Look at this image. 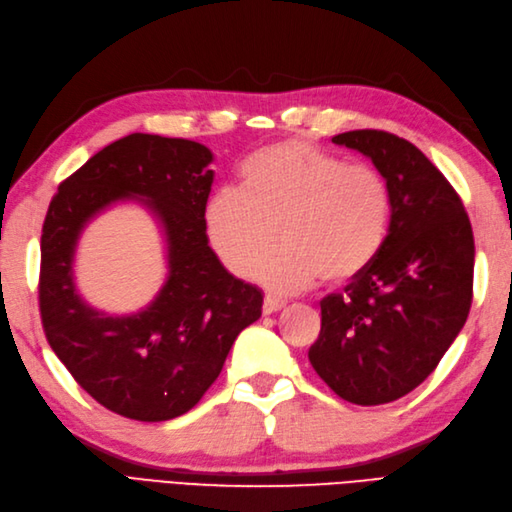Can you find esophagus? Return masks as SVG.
<instances>
[{
    "label": "esophagus",
    "instance_id": "obj_1",
    "mask_svg": "<svg viewBox=\"0 0 512 512\" xmlns=\"http://www.w3.org/2000/svg\"><path fill=\"white\" fill-rule=\"evenodd\" d=\"M287 304H285V301H278V299H272V297H266V299H263V314H266V316H270V314H274V312H278V310H282V308H285Z\"/></svg>",
    "mask_w": 512,
    "mask_h": 512
}]
</instances>
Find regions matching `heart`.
<instances>
[{
  "instance_id": "b5f03b06",
  "label": "heart",
  "mask_w": 512,
  "mask_h": 512,
  "mask_svg": "<svg viewBox=\"0 0 512 512\" xmlns=\"http://www.w3.org/2000/svg\"><path fill=\"white\" fill-rule=\"evenodd\" d=\"M390 219V187L380 170L297 139L255 151L240 168V189H219L204 208V230L223 266L240 278L253 272L278 295L304 291L318 278L346 285L367 272ZM278 235L286 246L264 258Z\"/></svg>"
}]
</instances>
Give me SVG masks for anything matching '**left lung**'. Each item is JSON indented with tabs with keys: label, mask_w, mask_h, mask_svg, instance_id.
<instances>
[{
	"label": "left lung",
	"mask_w": 512,
	"mask_h": 512,
	"mask_svg": "<svg viewBox=\"0 0 512 512\" xmlns=\"http://www.w3.org/2000/svg\"><path fill=\"white\" fill-rule=\"evenodd\" d=\"M333 143L371 158L388 181L392 219L369 270L320 301L308 358L344 401L384 405L418 388L462 331L475 238L456 189L413 143L369 128Z\"/></svg>",
	"instance_id": "8db88e82"
}]
</instances>
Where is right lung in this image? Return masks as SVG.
Returning <instances> with one entry per match:
<instances>
[{"label": "right lung", "instance_id": "obj_1", "mask_svg": "<svg viewBox=\"0 0 512 512\" xmlns=\"http://www.w3.org/2000/svg\"><path fill=\"white\" fill-rule=\"evenodd\" d=\"M211 162V149L196 141L132 132L67 177L48 206L40 268L46 339L94 401L130 420L187 413L219 377L238 333L261 316V291L227 272L208 246ZM139 197L163 225L169 276L147 309L109 317L74 289V246L107 205Z\"/></svg>", "mask_w": 512, "mask_h": 512}]
</instances>
